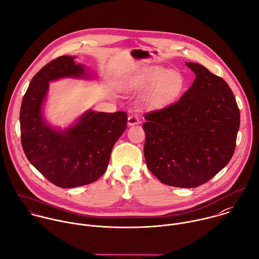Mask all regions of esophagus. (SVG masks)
I'll list each match as a JSON object with an SVG mask.
<instances>
[{
  "label": "esophagus",
  "mask_w": 259,
  "mask_h": 259,
  "mask_svg": "<svg viewBox=\"0 0 259 259\" xmlns=\"http://www.w3.org/2000/svg\"><path fill=\"white\" fill-rule=\"evenodd\" d=\"M139 122H140V116L137 113H133L128 116V119H127V124L128 125L138 124Z\"/></svg>",
  "instance_id": "esophagus-1"
}]
</instances>
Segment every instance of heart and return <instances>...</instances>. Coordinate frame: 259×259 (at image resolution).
Wrapping results in <instances>:
<instances>
[{"label": "heart", "mask_w": 259, "mask_h": 259, "mask_svg": "<svg viewBox=\"0 0 259 259\" xmlns=\"http://www.w3.org/2000/svg\"><path fill=\"white\" fill-rule=\"evenodd\" d=\"M153 86L147 99L150 103L161 104L176 98L184 86V78L181 74L167 70H157L150 74H143L126 82V89H139Z\"/></svg>", "instance_id": "obj_1"}]
</instances>
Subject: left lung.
Masks as SVG:
<instances>
[{"mask_svg": "<svg viewBox=\"0 0 259 259\" xmlns=\"http://www.w3.org/2000/svg\"><path fill=\"white\" fill-rule=\"evenodd\" d=\"M186 66L196 77L190 88L176 102L145 114L144 155L162 183L193 188L231 160L240 110L224 79L199 64Z\"/></svg>", "mask_w": 259, "mask_h": 259, "instance_id": "8db88e82", "label": "left lung"}]
</instances>
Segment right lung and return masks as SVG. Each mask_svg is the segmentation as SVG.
<instances>
[{"label": "right lung", "mask_w": 259, "mask_h": 259, "mask_svg": "<svg viewBox=\"0 0 259 259\" xmlns=\"http://www.w3.org/2000/svg\"><path fill=\"white\" fill-rule=\"evenodd\" d=\"M84 68L73 57L63 56L47 64L32 78L20 109L23 151L29 162L52 183L71 188L98 180L106 171L115 142L126 128L127 113L86 112L65 132L47 125L41 105L49 82L81 77Z\"/></svg>", "instance_id": "add662e5"}]
</instances>
